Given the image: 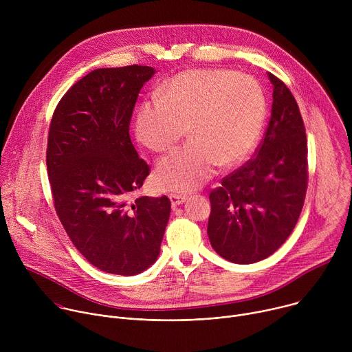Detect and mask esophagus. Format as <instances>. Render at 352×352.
I'll return each instance as SVG.
<instances>
[{
    "instance_id": "34e87169",
    "label": "esophagus",
    "mask_w": 352,
    "mask_h": 352,
    "mask_svg": "<svg viewBox=\"0 0 352 352\" xmlns=\"http://www.w3.org/2000/svg\"><path fill=\"white\" fill-rule=\"evenodd\" d=\"M170 200H171L173 208H175V206H178V205H181V204L185 202L186 196H185V195H179V193H171V195H170Z\"/></svg>"
}]
</instances>
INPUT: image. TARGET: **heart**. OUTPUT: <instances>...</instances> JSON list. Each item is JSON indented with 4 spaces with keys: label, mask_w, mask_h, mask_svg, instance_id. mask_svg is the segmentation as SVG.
I'll return each instance as SVG.
<instances>
[{
    "label": "heart",
    "mask_w": 352,
    "mask_h": 352,
    "mask_svg": "<svg viewBox=\"0 0 352 352\" xmlns=\"http://www.w3.org/2000/svg\"><path fill=\"white\" fill-rule=\"evenodd\" d=\"M266 118V98L256 79L241 72L199 68L164 82L156 98L136 114L138 140L166 153L190 133V140L159 162L156 182L167 190H190L208 181L217 164L232 167L254 148Z\"/></svg>",
    "instance_id": "b5f03b06"
}]
</instances>
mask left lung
I'll return each instance as SVG.
<instances>
[{
    "instance_id": "8db88e82",
    "label": "left lung",
    "mask_w": 352,
    "mask_h": 352,
    "mask_svg": "<svg viewBox=\"0 0 352 352\" xmlns=\"http://www.w3.org/2000/svg\"><path fill=\"white\" fill-rule=\"evenodd\" d=\"M269 79L272 117L255 157L209 195L210 243L221 258L239 265L263 261L285 242L308 188V143L299 107L281 79L273 74Z\"/></svg>"
}]
</instances>
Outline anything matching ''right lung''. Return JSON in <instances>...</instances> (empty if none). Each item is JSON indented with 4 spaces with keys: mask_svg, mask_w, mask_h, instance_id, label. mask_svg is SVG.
Instances as JSON below:
<instances>
[{
    "mask_svg": "<svg viewBox=\"0 0 352 352\" xmlns=\"http://www.w3.org/2000/svg\"><path fill=\"white\" fill-rule=\"evenodd\" d=\"M152 67L94 69L60 100L47 140V173L57 216L80 255L111 274L133 276L157 261L170 199L129 195L150 173L129 124Z\"/></svg>",
    "mask_w": 352,
    "mask_h": 352,
    "instance_id": "add662e5",
    "label": "right lung"
}]
</instances>
